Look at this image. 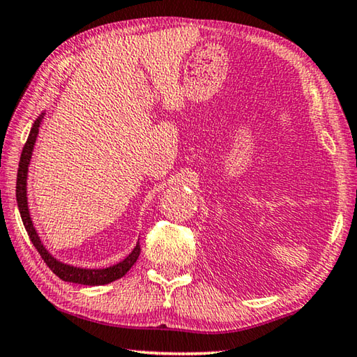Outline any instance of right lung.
Returning <instances> with one entry per match:
<instances>
[{
    "instance_id": "1",
    "label": "right lung",
    "mask_w": 357,
    "mask_h": 357,
    "mask_svg": "<svg viewBox=\"0 0 357 357\" xmlns=\"http://www.w3.org/2000/svg\"><path fill=\"white\" fill-rule=\"evenodd\" d=\"M45 112L40 113V116L34 121L33 128L29 130L28 140L23 146L20 162H19V172H17V187H15V195H17V204H19V211L23 220V225L28 231V236L31 239L33 245L38 249L40 257L47 263L48 268H50L53 273H55L59 279L64 282L70 283H80V285H89V287H98V285H107V283L114 282L121 279V277L128 274V271L135 264L138 255H140V243H137L128 257H126L123 261H119L113 266H108V268H99V269H91V268H80V266H74L64 261H59L58 258L52 255L50 252L45 249V245L42 244L40 236L38 234V229L34 228V223L31 219V214H29L28 208V167L31 164V157L34 151L36 140H38L39 129L42 121H44Z\"/></svg>"
}]
</instances>
